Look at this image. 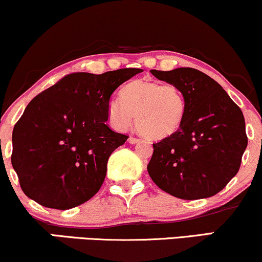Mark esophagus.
<instances>
[{"mask_svg":"<svg viewBox=\"0 0 262 262\" xmlns=\"http://www.w3.org/2000/svg\"><path fill=\"white\" fill-rule=\"evenodd\" d=\"M128 141H129V144H137V143H139L140 139H138V138H135V137H129Z\"/></svg>","mask_w":262,"mask_h":262,"instance_id":"obj_1","label":"esophagus"}]
</instances>
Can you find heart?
<instances>
[{
	"mask_svg": "<svg viewBox=\"0 0 262 262\" xmlns=\"http://www.w3.org/2000/svg\"><path fill=\"white\" fill-rule=\"evenodd\" d=\"M185 113V100L176 85L137 79L123 88L122 100L112 99L108 115L113 124L125 128L135 116L137 128L152 140L174 135Z\"/></svg>",
	"mask_w": 262,
	"mask_h": 262,
	"instance_id": "b5f03b06",
	"label": "heart"
}]
</instances>
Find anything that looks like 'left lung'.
<instances>
[{
  "instance_id": "left-lung-1",
  "label": "left lung",
  "mask_w": 262,
  "mask_h": 262,
  "mask_svg": "<svg viewBox=\"0 0 262 262\" xmlns=\"http://www.w3.org/2000/svg\"><path fill=\"white\" fill-rule=\"evenodd\" d=\"M150 72L181 90L185 113L177 133L154 144L149 176L179 199L213 196L237 174L247 149L242 110L221 85L198 69Z\"/></svg>"
}]
</instances>
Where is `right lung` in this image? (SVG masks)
Wrapping results in <instances>:
<instances>
[{
  "label": "right lung",
  "mask_w": 262,
  "mask_h": 262,
  "mask_svg": "<svg viewBox=\"0 0 262 262\" xmlns=\"http://www.w3.org/2000/svg\"><path fill=\"white\" fill-rule=\"evenodd\" d=\"M140 72L68 74L30 101L14 125L11 157L28 198L67 210L99 191L108 157L128 139L107 125L110 101L119 85Z\"/></svg>",
  "instance_id": "1"
}]
</instances>
